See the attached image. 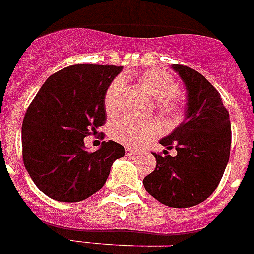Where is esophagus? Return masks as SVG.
I'll return each instance as SVG.
<instances>
[{
    "instance_id": "1",
    "label": "esophagus",
    "mask_w": 254,
    "mask_h": 254,
    "mask_svg": "<svg viewBox=\"0 0 254 254\" xmlns=\"http://www.w3.org/2000/svg\"><path fill=\"white\" fill-rule=\"evenodd\" d=\"M126 155H128V156H132V155H137L138 151L136 149H132V147H126Z\"/></svg>"
}]
</instances>
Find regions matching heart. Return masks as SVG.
<instances>
[{"label":"heart","mask_w":254,"mask_h":254,"mask_svg":"<svg viewBox=\"0 0 254 254\" xmlns=\"http://www.w3.org/2000/svg\"><path fill=\"white\" fill-rule=\"evenodd\" d=\"M141 86L154 98L155 107L161 114L174 117L182 111L183 99L177 91L179 85L174 77L163 71L150 69L138 78ZM126 94V80L118 76L107 87L104 94V108L108 116H117L122 108ZM161 127L156 121H136L132 118H122L112 126L111 134L117 142L126 146L134 147L143 142L158 137Z\"/></svg>","instance_id":"b5f03b06"}]
</instances>
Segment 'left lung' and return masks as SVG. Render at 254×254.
<instances>
[{
  "instance_id": "obj_1",
  "label": "left lung",
  "mask_w": 254,
  "mask_h": 254,
  "mask_svg": "<svg viewBox=\"0 0 254 254\" xmlns=\"http://www.w3.org/2000/svg\"><path fill=\"white\" fill-rule=\"evenodd\" d=\"M187 87L186 120L160 141L167 147L156 158L143 186L160 203L174 208L203 202L219 186L230 156L232 126L220 93L196 69L174 64ZM176 148L172 157L167 150Z\"/></svg>"
}]
</instances>
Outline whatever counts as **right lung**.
<instances>
[{"label": "right lung", "instance_id": "right-lung-1", "mask_svg": "<svg viewBox=\"0 0 254 254\" xmlns=\"http://www.w3.org/2000/svg\"><path fill=\"white\" fill-rule=\"evenodd\" d=\"M122 66L80 64L47 78L22 121V160L44 194L60 202H80L104 186L125 147L102 142L85 150L84 138L104 126V94ZM102 138L104 133L102 132Z\"/></svg>", "mask_w": 254, "mask_h": 254}]
</instances>
